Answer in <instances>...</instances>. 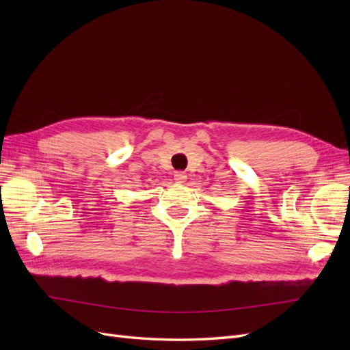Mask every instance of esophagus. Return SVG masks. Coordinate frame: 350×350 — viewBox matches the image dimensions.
<instances>
[{
  "instance_id": "esophagus-1",
  "label": "esophagus",
  "mask_w": 350,
  "mask_h": 350,
  "mask_svg": "<svg viewBox=\"0 0 350 350\" xmlns=\"http://www.w3.org/2000/svg\"><path fill=\"white\" fill-rule=\"evenodd\" d=\"M174 179L178 183V184H183L187 181V175L184 172H175L174 175Z\"/></svg>"
}]
</instances>
